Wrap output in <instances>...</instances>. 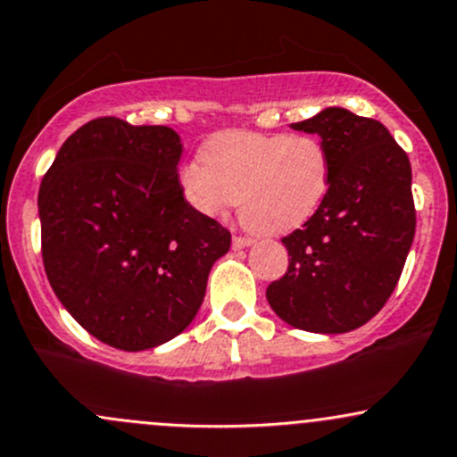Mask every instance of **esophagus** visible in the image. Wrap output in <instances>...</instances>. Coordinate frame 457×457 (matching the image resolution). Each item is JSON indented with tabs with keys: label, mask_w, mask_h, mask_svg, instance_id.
I'll use <instances>...</instances> for the list:
<instances>
[{
	"label": "esophagus",
	"mask_w": 457,
	"mask_h": 457,
	"mask_svg": "<svg viewBox=\"0 0 457 457\" xmlns=\"http://www.w3.org/2000/svg\"><path fill=\"white\" fill-rule=\"evenodd\" d=\"M248 246H253V239L242 237V235H235V237H233V248L235 250H242V248H248Z\"/></svg>",
	"instance_id": "obj_1"
}]
</instances>
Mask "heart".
Listing matches in <instances>:
<instances>
[{
  "label": "heart",
  "instance_id": "heart-1",
  "mask_svg": "<svg viewBox=\"0 0 457 457\" xmlns=\"http://www.w3.org/2000/svg\"><path fill=\"white\" fill-rule=\"evenodd\" d=\"M200 158L176 176L187 207L220 218L239 198L242 222L266 235L303 227L331 185V156L313 135L224 130L204 141Z\"/></svg>",
  "mask_w": 457,
  "mask_h": 457
}]
</instances>
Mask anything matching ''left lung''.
<instances>
[{
	"instance_id": "left-lung-1",
	"label": "left lung",
	"mask_w": 457,
	"mask_h": 457,
	"mask_svg": "<svg viewBox=\"0 0 457 457\" xmlns=\"http://www.w3.org/2000/svg\"><path fill=\"white\" fill-rule=\"evenodd\" d=\"M294 130L331 156L320 209L283 237L289 266L266 298L281 320L312 333L366 325L395 292L414 242L410 159L381 121L328 106Z\"/></svg>"
}]
</instances>
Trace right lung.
<instances>
[{
    "label": "right lung",
    "mask_w": 457,
    "mask_h": 457,
    "mask_svg": "<svg viewBox=\"0 0 457 457\" xmlns=\"http://www.w3.org/2000/svg\"><path fill=\"white\" fill-rule=\"evenodd\" d=\"M180 137L100 117L58 150L38 189L41 253L73 320L104 345L145 351L189 327L230 233L187 207Z\"/></svg>",
    "instance_id": "add662e5"
}]
</instances>
